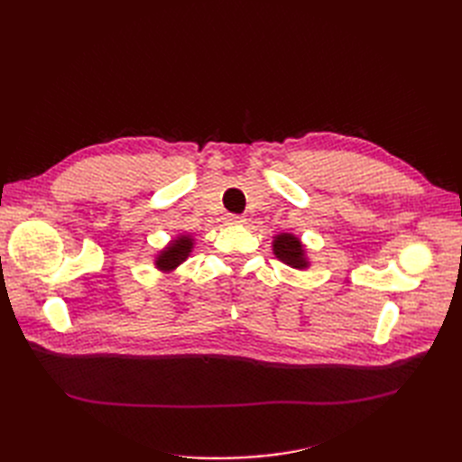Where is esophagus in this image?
I'll return each mask as SVG.
<instances>
[{"mask_svg": "<svg viewBox=\"0 0 462 462\" xmlns=\"http://www.w3.org/2000/svg\"><path fill=\"white\" fill-rule=\"evenodd\" d=\"M226 223L227 226H246V217L245 216H227Z\"/></svg>", "mask_w": 462, "mask_h": 462, "instance_id": "obj_1", "label": "esophagus"}]
</instances>
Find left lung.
<instances>
[{"label": "left lung", "mask_w": 462, "mask_h": 462, "mask_svg": "<svg viewBox=\"0 0 462 462\" xmlns=\"http://www.w3.org/2000/svg\"><path fill=\"white\" fill-rule=\"evenodd\" d=\"M272 250L275 258L287 263L289 268H295L300 272L310 268V258L306 254V245L295 233H277L272 241Z\"/></svg>", "instance_id": "left-lung-1"}]
</instances>
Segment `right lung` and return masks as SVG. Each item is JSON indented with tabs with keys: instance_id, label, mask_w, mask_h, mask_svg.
Listing matches in <instances>:
<instances>
[{
	"instance_id": "1",
	"label": "right lung",
	"mask_w": 462,
	"mask_h": 462,
	"mask_svg": "<svg viewBox=\"0 0 462 462\" xmlns=\"http://www.w3.org/2000/svg\"><path fill=\"white\" fill-rule=\"evenodd\" d=\"M194 235L192 233H179L173 239L167 243L163 248H160L156 256H153V268L162 272L163 275L173 273L180 263L187 262V258L194 250Z\"/></svg>"
}]
</instances>
